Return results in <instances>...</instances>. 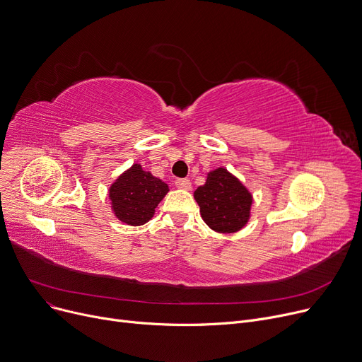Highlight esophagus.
Segmentation results:
<instances>
[{"instance_id": "obj_1", "label": "esophagus", "mask_w": 362, "mask_h": 362, "mask_svg": "<svg viewBox=\"0 0 362 362\" xmlns=\"http://www.w3.org/2000/svg\"><path fill=\"white\" fill-rule=\"evenodd\" d=\"M175 185H176L177 189H183V191H189V189L192 187L191 182H189L187 179H177V180L175 182Z\"/></svg>"}]
</instances>
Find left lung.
<instances>
[{
  "label": "left lung",
  "mask_w": 362,
  "mask_h": 362,
  "mask_svg": "<svg viewBox=\"0 0 362 362\" xmlns=\"http://www.w3.org/2000/svg\"><path fill=\"white\" fill-rule=\"evenodd\" d=\"M194 197L202 220L218 233H235L251 217V192L223 167L208 173L205 185L197 189Z\"/></svg>",
  "instance_id": "8db88e82"
}]
</instances>
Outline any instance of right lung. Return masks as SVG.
Masks as SVG:
<instances>
[{
	"label": "right lung",
	"instance_id": "obj_1",
	"mask_svg": "<svg viewBox=\"0 0 362 362\" xmlns=\"http://www.w3.org/2000/svg\"><path fill=\"white\" fill-rule=\"evenodd\" d=\"M167 192V183L145 171L141 164H133L110 186L108 197L111 210L120 221L142 226L154 216Z\"/></svg>",
	"mask_w": 362,
	"mask_h": 362
}]
</instances>
